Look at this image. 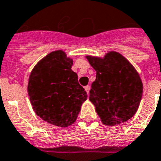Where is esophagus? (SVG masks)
I'll list each match as a JSON object with an SVG mask.
<instances>
[{"label":"esophagus","instance_id":"obj_1","mask_svg":"<svg viewBox=\"0 0 161 161\" xmlns=\"http://www.w3.org/2000/svg\"><path fill=\"white\" fill-rule=\"evenodd\" d=\"M84 89H85V91L87 92L88 94H89V90H90V86H89V85L85 86V87H84Z\"/></svg>","mask_w":161,"mask_h":161}]
</instances>
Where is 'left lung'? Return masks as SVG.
<instances>
[{
	"label": "left lung",
	"instance_id": "obj_1",
	"mask_svg": "<svg viewBox=\"0 0 161 161\" xmlns=\"http://www.w3.org/2000/svg\"><path fill=\"white\" fill-rule=\"evenodd\" d=\"M96 71L89 91V100L107 126L125 122L137 112L143 95L139 74L124 56L116 51L104 58L86 56Z\"/></svg>",
	"mask_w": 161,
	"mask_h": 161
}]
</instances>
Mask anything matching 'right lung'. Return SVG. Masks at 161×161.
Returning a JSON list of instances; mask_svg holds the SVG:
<instances>
[{"mask_svg":"<svg viewBox=\"0 0 161 161\" xmlns=\"http://www.w3.org/2000/svg\"><path fill=\"white\" fill-rule=\"evenodd\" d=\"M72 62L64 51H52L37 63L29 76L28 93L34 112L56 127L71 126L88 97L72 70Z\"/></svg>","mask_w":161,"mask_h":161,"instance_id":"1","label":"right lung"}]
</instances>
